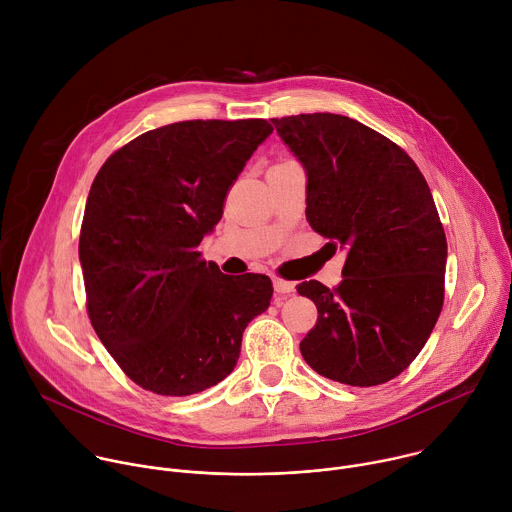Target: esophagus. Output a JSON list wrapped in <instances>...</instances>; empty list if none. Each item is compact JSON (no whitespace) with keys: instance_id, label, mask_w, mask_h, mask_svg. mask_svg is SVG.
<instances>
[{"instance_id":"34e87169","label":"esophagus","mask_w":512,"mask_h":512,"mask_svg":"<svg viewBox=\"0 0 512 512\" xmlns=\"http://www.w3.org/2000/svg\"><path fill=\"white\" fill-rule=\"evenodd\" d=\"M273 287L277 294H294L296 291V283L294 281H285V279H273Z\"/></svg>"}]
</instances>
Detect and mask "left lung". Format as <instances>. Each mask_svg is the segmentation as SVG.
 I'll return each instance as SVG.
<instances>
[{"instance_id": "obj_1", "label": "left lung", "mask_w": 512, "mask_h": 512, "mask_svg": "<svg viewBox=\"0 0 512 512\" xmlns=\"http://www.w3.org/2000/svg\"><path fill=\"white\" fill-rule=\"evenodd\" d=\"M271 121L306 168L310 227L346 251L336 287L298 285L318 308L302 356L350 387L387 383L421 352L444 306L448 243L429 186L397 143L356 119Z\"/></svg>"}]
</instances>
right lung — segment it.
<instances>
[{
	"label": "right lung",
	"mask_w": 512,
	"mask_h": 512,
	"mask_svg": "<svg viewBox=\"0 0 512 512\" xmlns=\"http://www.w3.org/2000/svg\"><path fill=\"white\" fill-rule=\"evenodd\" d=\"M273 131L265 119H194L145 131L93 180L79 241L91 324L141 389L200 393L233 373L267 275H225L196 247Z\"/></svg>",
	"instance_id": "add662e5"
}]
</instances>
